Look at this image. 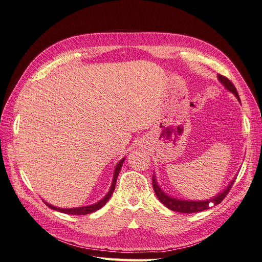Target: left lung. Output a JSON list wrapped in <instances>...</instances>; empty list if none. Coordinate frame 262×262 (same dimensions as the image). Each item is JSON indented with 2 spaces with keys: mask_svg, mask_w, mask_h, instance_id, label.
<instances>
[{
  "mask_svg": "<svg viewBox=\"0 0 262 262\" xmlns=\"http://www.w3.org/2000/svg\"><path fill=\"white\" fill-rule=\"evenodd\" d=\"M217 78H219V81L224 85L225 89L229 92H232L236 96V98L241 101L238 93H237V90H236V87L234 86V84L231 81H229L227 77L221 75V74H217ZM235 179L236 178H234L231 182H229V185L223 190V191L220 192L214 198H211V199L204 200V201L181 200V199H176V198H172V196L168 195L167 193H165L163 191V190L160 188V186H158L156 178H155V175H153L152 182H153V189H154L156 196L158 198V200H160L165 205L166 208H168L171 211H176V212H180V213H195V212H201V211L207 210L211 207V205L220 204L222 202V200H223L224 198L226 196V194L228 193L229 190H231Z\"/></svg>",
  "mask_w": 262,
  "mask_h": 262,
  "instance_id": "left-lung-1",
  "label": "left lung"
}]
</instances>
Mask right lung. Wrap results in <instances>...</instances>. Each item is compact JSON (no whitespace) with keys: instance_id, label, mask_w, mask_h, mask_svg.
Here are the masks:
<instances>
[{"instance_id":"right-lung-1","label":"right lung","mask_w":262,"mask_h":262,"mask_svg":"<svg viewBox=\"0 0 262 262\" xmlns=\"http://www.w3.org/2000/svg\"><path fill=\"white\" fill-rule=\"evenodd\" d=\"M125 158L123 157L122 160H120V162H119L116 166L115 168V172H114V178H113V182H112V187H110L109 191L107 192V194L102 198L101 200H99L97 203H94V204H91V205H86V207H80V208H72V209H62V208H58V207H53V205L49 204L45 202L48 207L52 210H55V211H59V212H62V213H66V214H72V215H85V214H90V213H93L95 211L99 210L100 208L104 207V205L107 203V201L110 199V196H112V194L114 193L115 191V187H116V182H117V178H118V175L119 172H120V169L122 167V164L124 162Z\"/></svg>"}]
</instances>
